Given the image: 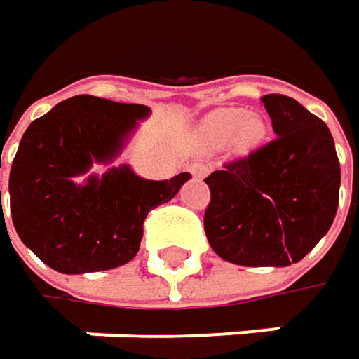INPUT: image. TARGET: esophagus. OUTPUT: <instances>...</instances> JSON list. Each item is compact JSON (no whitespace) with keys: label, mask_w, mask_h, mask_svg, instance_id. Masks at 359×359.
Here are the masks:
<instances>
[{"label":"esophagus","mask_w":359,"mask_h":359,"mask_svg":"<svg viewBox=\"0 0 359 359\" xmlns=\"http://www.w3.org/2000/svg\"><path fill=\"white\" fill-rule=\"evenodd\" d=\"M189 170H191L193 177H199V179H203V177L208 175V166H205V164H199V162H197V164H191Z\"/></svg>","instance_id":"1"}]
</instances>
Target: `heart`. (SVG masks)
<instances>
[{
  "label": "heart",
  "instance_id": "heart-1",
  "mask_svg": "<svg viewBox=\"0 0 359 359\" xmlns=\"http://www.w3.org/2000/svg\"><path fill=\"white\" fill-rule=\"evenodd\" d=\"M267 133L263 116L245 113L243 109H217L199 125V137L205 146L219 147L228 140L236 151H248L257 147Z\"/></svg>",
  "mask_w": 359,
  "mask_h": 359
}]
</instances>
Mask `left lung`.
<instances>
[{
    "mask_svg": "<svg viewBox=\"0 0 359 359\" xmlns=\"http://www.w3.org/2000/svg\"><path fill=\"white\" fill-rule=\"evenodd\" d=\"M276 137L224 164L205 182L210 246L234 265L287 267L329 232L341 168L329 127L283 94L261 98Z\"/></svg>",
    "mask_w": 359,
    "mask_h": 359,
    "instance_id": "8db88e82",
    "label": "left lung"
}]
</instances>
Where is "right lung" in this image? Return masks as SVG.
<instances>
[{
  "label": "right lung",
  "instance_id": "1",
  "mask_svg": "<svg viewBox=\"0 0 359 359\" xmlns=\"http://www.w3.org/2000/svg\"><path fill=\"white\" fill-rule=\"evenodd\" d=\"M147 114L144 104L82 94L28 125L10 170V212L20 241L50 269L76 276L129 263L147 213L191 179L146 180L123 164L74 180L113 162Z\"/></svg>",
  "mask_w": 359,
  "mask_h": 359
}]
</instances>
